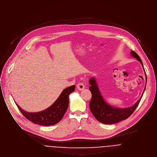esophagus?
<instances>
[{
  "instance_id": "obj_1",
  "label": "esophagus",
  "mask_w": 157,
  "mask_h": 157,
  "mask_svg": "<svg viewBox=\"0 0 157 157\" xmlns=\"http://www.w3.org/2000/svg\"><path fill=\"white\" fill-rule=\"evenodd\" d=\"M77 86V88H78V90H83L85 88V85L82 83H78Z\"/></svg>"
}]
</instances>
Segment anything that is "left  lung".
Masks as SVG:
<instances>
[{"label": "left lung", "mask_w": 157, "mask_h": 157, "mask_svg": "<svg viewBox=\"0 0 157 157\" xmlns=\"http://www.w3.org/2000/svg\"><path fill=\"white\" fill-rule=\"evenodd\" d=\"M131 55L132 57L137 59V60L140 62L144 70L145 71L142 61L139 55L133 51H131ZM145 75L147 83V75L145 72ZM89 83L90 85L89 89L91 93V99L89 105L90 111L98 121L105 124H115L129 117L137 108L146 88L145 84L140 98L134 105L129 108H120L111 106L106 103L101 95V93L99 90L95 77H93L90 78Z\"/></svg>", "instance_id": "left-lung-1"}]
</instances>
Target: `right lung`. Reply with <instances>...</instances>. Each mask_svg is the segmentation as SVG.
Here are the masks:
<instances>
[{"instance_id": "obj_1", "label": "right lung", "mask_w": 157, "mask_h": 157, "mask_svg": "<svg viewBox=\"0 0 157 157\" xmlns=\"http://www.w3.org/2000/svg\"><path fill=\"white\" fill-rule=\"evenodd\" d=\"M75 88V86L74 85L64 89L51 106L40 112L25 111L15 103L23 115L29 121L41 126H52L58 123L63 117L69 106V95L74 91Z\"/></svg>"}]
</instances>
